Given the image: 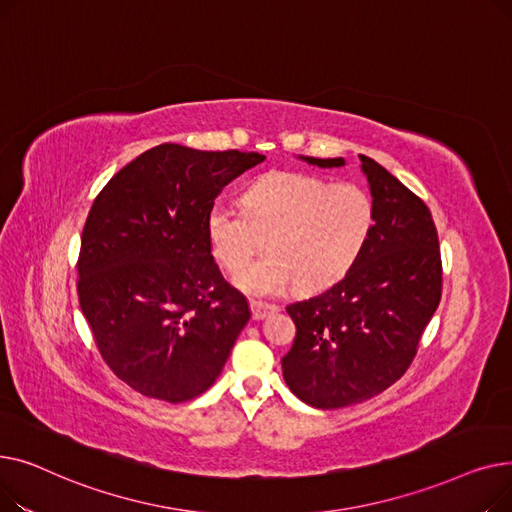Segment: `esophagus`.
Instances as JSON below:
<instances>
[{
	"mask_svg": "<svg viewBox=\"0 0 512 512\" xmlns=\"http://www.w3.org/2000/svg\"><path fill=\"white\" fill-rule=\"evenodd\" d=\"M280 307L272 305V303H263V301H251V311H253V319H265L267 315L276 313Z\"/></svg>",
	"mask_w": 512,
	"mask_h": 512,
	"instance_id": "1",
	"label": "esophagus"
}]
</instances>
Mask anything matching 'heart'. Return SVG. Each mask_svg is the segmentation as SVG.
I'll return each mask as SVG.
<instances>
[{"instance_id":"obj_1","label":"heart","mask_w":512,"mask_h":512,"mask_svg":"<svg viewBox=\"0 0 512 512\" xmlns=\"http://www.w3.org/2000/svg\"><path fill=\"white\" fill-rule=\"evenodd\" d=\"M242 209L213 205L207 236L228 272H240L263 245L265 259L236 276L251 294L324 290L357 263L375 224L371 195L357 182L270 172L242 193Z\"/></svg>"}]
</instances>
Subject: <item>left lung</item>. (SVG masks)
<instances>
[{
  "label": "left lung",
  "mask_w": 512,
  "mask_h": 512,
  "mask_svg": "<svg viewBox=\"0 0 512 512\" xmlns=\"http://www.w3.org/2000/svg\"><path fill=\"white\" fill-rule=\"evenodd\" d=\"M305 159L319 168L344 166L342 157ZM359 159L375 207L367 247L332 288L286 307L297 336L282 373L315 409L355 405L402 378L442 297L432 213L378 161Z\"/></svg>",
  "instance_id": "obj_1"
}]
</instances>
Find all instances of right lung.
Returning <instances> with one entry per match:
<instances>
[{
    "label": "right lung",
    "mask_w": 512,
    "mask_h": 512,
    "mask_svg": "<svg viewBox=\"0 0 512 512\" xmlns=\"http://www.w3.org/2000/svg\"><path fill=\"white\" fill-rule=\"evenodd\" d=\"M255 151L157 145L95 197L80 238L78 301L103 361L143 396L186 402L218 378L251 317L213 261L207 215Z\"/></svg>",
    "instance_id": "add662e5"
}]
</instances>
